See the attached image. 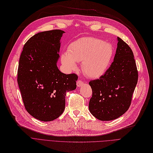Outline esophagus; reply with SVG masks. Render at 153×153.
Listing matches in <instances>:
<instances>
[{"mask_svg":"<svg viewBox=\"0 0 153 153\" xmlns=\"http://www.w3.org/2000/svg\"><path fill=\"white\" fill-rule=\"evenodd\" d=\"M83 82L82 80V79H78L76 82V85L78 87H81L83 85Z\"/></svg>","mask_w":153,"mask_h":153,"instance_id":"obj_1","label":"esophagus"}]
</instances>
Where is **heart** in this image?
<instances>
[{
	"mask_svg": "<svg viewBox=\"0 0 153 153\" xmlns=\"http://www.w3.org/2000/svg\"><path fill=\"white\" fill-rule=\"evenodd\" d=\"M115 50L111 43L94 37H85L71 43L68 52L62 55V62L68 70L76 68L82 62L84 74L89 78L102 76L110 67Z\"/></svg>",
	"mask_w": 153,
	"mask_h": 153,
	"instance_id": "obj_1",
	"label": "heart"
}]
</instances>
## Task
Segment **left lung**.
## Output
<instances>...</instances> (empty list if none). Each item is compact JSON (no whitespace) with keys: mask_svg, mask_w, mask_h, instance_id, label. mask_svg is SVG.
Wrapping results in <instances>:
<instances>
[{"mask_svg":"<svg viewBox=\"0 0 153 153\" xmlns=\"http://www.w3.org/2000/svg\"><path fill=\"white\" fill-rule=\"evenodd\" d=\"M114 61L105 74L91 80L92 97L89 110L96 118L110 121L119 118L129 109L138 79L132 50L118 37Z\"/></svg>","mask_w":153,"mask_h":153,"instance_id":"obj_1","label":"left lung"}]
</instances>
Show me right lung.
<instances>
[{"mask_svg":"<svg viewBox=\"0 0 153 153\" xmlns=\"http://www.w3.org/2000/svg\"><path fill=\"white\" fill-rule=\"evenodd\" d=\"M63 33L56 29L34 35L20 56L17 82L24 106L42 121L59 118L65 110L66 93L76 88L78 76L63 74L56 66Z\"/></svg>","mask_w":153,"mask_h":153,"instance_id":"1","label":"right lung"}]
</instances>
